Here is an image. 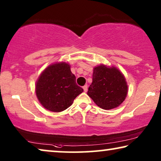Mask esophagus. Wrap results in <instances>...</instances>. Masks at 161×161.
<instances>
[{"label":"esophagus","mask_w":161,"mask_h":161,"mask_svg":"<svg viewBox=\"0 0 161 161\" xmlns=\"http://www.w3.org/2000/svg\"><path fill=\"white\" fill-rule=\"evenodd\" d=\"M87 89H88V87H87V85L83 86V90H84V91H85V92H87Z\"/></svg>","instance_id":"esophagus-1"}]
</instances>
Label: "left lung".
Segmentation results:
<instances>
[{
	"label": "left lung",
	"mask_w": 161,
	"mask_h": 161,
	"mask_svg": "<svg viewBox=\"0 0 161 161\" xmlns=\"http://www.w3.org/2000/svg\"><path fill=\"white\" fill-rule=\"evenodd\" d=\"M127 91L126 80L119 69L104 65L94 68L87 95L97 106L105 110L118 107L125 100Z\"/></svg>",
	"instance_id": "obj_1"
}]
</instances>
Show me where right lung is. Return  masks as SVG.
I'll return each mask as SVG.
<instances>
[{
	"label": "right lung",
	"instance_id": "obj_1",
	"mask_svg": "<svg viewBox=\"0 0 161 161\" xmlns=\"http://www.w3.org/2000/svg\"><path fill=\"white\" fill-rule=\"evenodd\" d=\"M83 92L76 83V76L70 66L58 63L49 66L36 84V95L45 108L53 112L63 111L73 103Z\"/></svg>",
	"mask_w": 161,
	"mask_h": 161
}]
</instances>
